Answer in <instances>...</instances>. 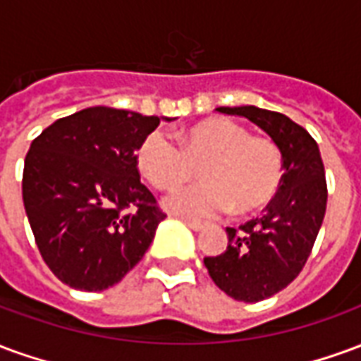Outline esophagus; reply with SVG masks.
I'll list each match as a JSON object with an SVG mask.
<instances>
[{"label": "esophagus", "instance_id": "obj_1", "mask_svg": "<svg viewBox=\"0 0 361 361\" xmlns=\"http://www.w3.org/2000/svg\"><path fill=\"white\" fill-rule=\"evenodd\" d=\"M183 222L188 224L191 230H195V232H201L204 228V222H199V220H193V219H183Z\"/></svg>", "mask_w": 361, "mask_h": 361}]
</instances>
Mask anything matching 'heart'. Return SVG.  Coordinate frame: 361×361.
Here are the masks:
<instances>
[{
    "label": "heart",
    "instance_id": "b5f03b06",
    "mask_svg": "<svg viewBox=\"0 0 361 361\" xmlns=\"http://www.w3.org/2000/svg\"><path fill=\"white\" fill-rule=\"evenodd\" d=\"M137 166L158 189H172L197 176L201 183L176 189L166 197L172 212L204 219L232 207L247 214L265 207L276 195L284 160L269 137H253L232 119L214 118L197 123L181 137V145L160 129L139 145Z\"/></svg>",
    "mask_w": 361,
    "mask_h": 361
}]
</instances>
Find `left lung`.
<instances>
[{
	"label": "left lung",
	"instance_id": "8db88e82",
	"mask_svg": "<svg viewBox=\"0 0 361 361\" xmlns=\"http://www.w3.org/2000/svg\"><path fill=\"white\" fill-rule=\"evenodd\" d=\"M253 121L279 145L284 176L267 212L240 228H226L228 247L204 257L214 284L238 302L271 298L302 272L326 209L325 166L315 139L279 111L255 106L216 108Z\"/></svg>",
	"mask_w": 361,
	"mask_h": 361
}]
</instances>
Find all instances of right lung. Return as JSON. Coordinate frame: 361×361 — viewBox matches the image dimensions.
Here are the masks:
<instances>
[{
  "instance_id": "right-lung-1",
  "label": "right lung",
  "mask_w": 361,
  "mask_h": 361,
  "mask_svg": "<svg viewBox=\"0 0 361 361\" xmlns=\"http://www.w3.org/2000/svg\"><path fill=\"white\" fill-rule=\"evenodd\" d=\"M157 116L94 106L54 121L25 158L23 203L44 263L63 284L100 292L149 250L166 219L137 168Z\"/></svg>"
}]
</instances>
